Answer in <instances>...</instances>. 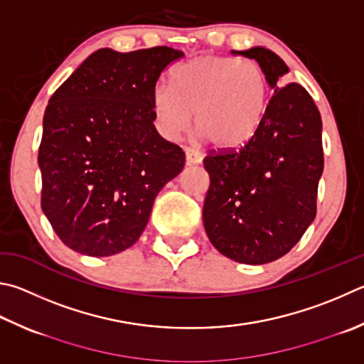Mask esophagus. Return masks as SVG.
Returning a JSON list of instances; mask_svg holds the SVG:
<instances>
[{
	"label": "esophagus",
	"instance_id": "34e87169",
	"mask_svg": "<svg viewBox=\"0 0 364 364\" xmlns=\"http://www.w3.org/2000/svg\"><path fill=\"white\" fill-rule=\"evenodd\" d=\"M184 153H186V162L189 165H194V164H200L202 162V153L197 149L193 148H184Z\"/></svg>",
	"mask_w": 364,
	"mask_h": 364
}]
</instances>
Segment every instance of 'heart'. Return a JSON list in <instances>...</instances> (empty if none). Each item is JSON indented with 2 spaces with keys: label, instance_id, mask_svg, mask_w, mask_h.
<instances>
[{
  "label": "heart",
  "instance_id": "1",
  "mask_svg": "<svg viewBox=\"0 0 364 364\" xmlns=\"http://www.w3.org/2000/svg\"><path fill=\"white\" fill-rule=\"evenodd\" d=\"M173 87L156 85L151 97L157 130L176 138L194 127L216 148H237L259 127L269 103L266 73L251 60L200 55L181 63L171 75Z\"/></svg>",
  "mask_w": 364,
  "mask_h": 364
}]
</instances>
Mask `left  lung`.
Here are the masks:
<instances>
[{
  "label": "left lung",
  "instance_id": "left-lung-1",
  "mask_svg": "<svg viewBox=\"0 0 364 364\" xmlns=\"http://www.w3.org/2000/svg\"><path fill=\"white\" fill-rule=\"evenodd\" d=\"M230 54L259 63L274 94L243 146L203 159L210 176L203 226L221 255L257 266L287 255L315 220L325 162L321 116L301 84L278 87L289 68L275 52L257 46Z\"/></svg>",
  "mask_w": 364,
  "mask_h": 364
}]
</instances>
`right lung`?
Masks as SVG:
<instances>
[{"mask_svg":"<svg viewBox=\"0 0 364 364\" xmlns=\"http://www.w3.org/2000/svg\"><path fill=\"white\" fill-rule=\"evenodd\" d=\"M183 55L167 46L98 49L50 97L38 153L41 208L68 248L95 257L130 248L156 196L180 175L184 153L157 134L151 97Z\"/></svg>","mask_w":364,"mask_h":364,"instance_id":"1","label":"right lung"}]
</instances>
